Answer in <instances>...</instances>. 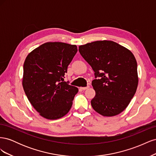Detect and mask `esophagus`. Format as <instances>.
I'll return each mask as SVG.
<instances>
[{
	"label": "esophagus",
	"instance_id": "obj_1",
	"mask_svg": "<svg viewBox=\"0 0 156 156\" xmlns=\"http://www.w3.org/2000/svg\"><path fill=\"white\" fill-rule=\"evenodd\" d=\"M89 87H90L89 86H87V87H81L80 88H81V90H87V89H88Z\"/></svg>",
	"mask_w": 156,
	"mask_h": 156
}]
</instances>
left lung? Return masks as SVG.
<instances>
[{
  "mask_svg": "<svg viewBox=\"0 0 156 156\" xmlns=\"http://www.w3.org/2000/svg\"><path fill=\"white\" fill-rule=\"evenodd\" d=\"M80 54L90 65L96 96L92 108L104 116L120 114L128 106L137 88V63L131 52L115 41H96L79 47Z\"/></svg>",
  "mask_w": 156,
  "mask_h": 156,
  "instance_id": "left-lung-1",
  "label": "left lung"
}]
</instances>
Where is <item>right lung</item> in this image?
<instances>
[{
	"label": "right lung",
	"mask_w": 156,
	"mask_h": 156,
	"mask_svg": "<svg viewBox=\"0 0 156 156\" xmlns=\"http://www.w3.org/2000/svg\"><path fill=\"white\" fill-rule=\"evenodd\" d=\"M77 52L75 45L47 42L25 60L23 89L33 107L46 119H60L72 107L78 88L64 82V77Z\"/></svg>",
	"instance_id": "1"
}]
</instances>
